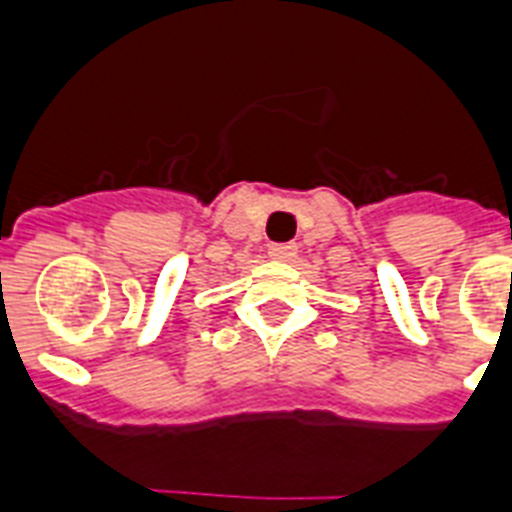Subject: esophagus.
I'll return each instance as SVG.
<instances>
[{
	"label": "esophagus",
	"instance_id": "obj_1",
	"mask_svg": "<svg viewBox=\"0 0 512 512\" xmlns=\"http://www.w3.org/2000/svg\"><path fill=\"white\" fill-rule=\"evenodd\" d=\"M295 253H298V246H293V243L269 246V259H274V261H290V259H295Z\"/></svg>",
	"mask_w": 512,
	"mask_h": 512
}]
</instances>
